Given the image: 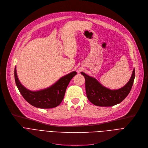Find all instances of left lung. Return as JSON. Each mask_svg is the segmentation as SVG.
I'll list each match as a JSON object with an SVG mask.
<instances>
[{
  "instance_id": "obj_1",
  "label": "left lung",
  "mask_w": 148,
  "mask_h": 148,
  "mask_svg": "<svg viewBox=\"0 0 148 148\" xmlns=\"http://www.w3.org/2000/svg\"><path fill=\"white\" fill-rule=\"evenodd\" d=\"M81 74L84 77L86 95L90 101L97 106L110 107L121 103L129 94L135 78V69L128 82L122 88L116 90L103 86L96 79L84 73Z\"/></svg>"
}]
</instances>
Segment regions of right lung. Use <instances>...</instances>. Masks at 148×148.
<instances>
[{"instance_id": "add662e5", "label": "right lung", "mask_w": 148, "mask_h": 148, "mask_svg": "<svg viewBox=\"0 0 148 148\" xmlns=\"http://www.w3.org/2000/svg\"><path fill=\"white\" fill-rule=\"evenodd\" d=\"M76 74V71L71 72L61 77L49 88L38 91H31L21 84L17 77L16 66L14 69L15 81L20 94L30 104L40 108H50L58 106L64 99L70 80Z\"/></svg>"}]
</instances>
